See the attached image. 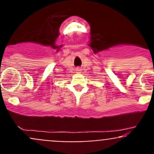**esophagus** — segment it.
<instances>
[{"instance_id": "34e87169", "label": "esophagus", "mask_w": 154, "mask_h": 154, "mask_svg": "<svg viewBox=\"0 0 154 154\" xmlns=\"http://www.w3.org/2000/svg\"><path fill=\"white\" fill-rule=\"evenodd\" d=\"M77 71H80V68H77Z\"/></svg>"}]
</instances>
